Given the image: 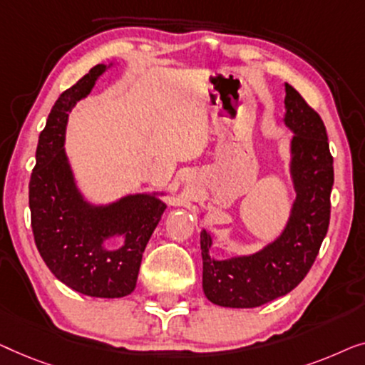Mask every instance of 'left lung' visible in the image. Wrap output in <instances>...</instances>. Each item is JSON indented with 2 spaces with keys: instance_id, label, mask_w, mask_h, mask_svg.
Returning <instances> with one entry per match:
<instances>
[{
  "instance_id": "left-lung-1",
  "label": "left lung",
  "mask_w": 365,
  "mask_h": 365,
  "mask_svg": "<svg viewBox=\"0 0 365 365\" xmlns=\"http://www.w3.org/2000/svg\"><path fill=\"white\" fill-rule=\"evenodd\" d=\"M284 124L291 140L296 202L284 232L258 253L230 259L210 256L212 238L202 232L203 292L223 307H258L287 294L306 278L329 228L334 167L324 122L286 84Z\"/></svg>"
}]
</instances>
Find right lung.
I'll use <instances>...</instances> for the list:
<instances>
[{"instance_id": "1", "label": "right lung", "mask_w": 365, "mask_h": 365, "mask_svg": "<svg viewBox=\"0 0 365 365\" xmlns=\"http://www.w3.org/2000/svg\"><path fill=\"white\" fill-rule=\"evenodd\" d=\"M104 69L92 68L51 109L29 180L31 227L41 258L66 286L87 296L122 297L135 289L143 250L167 205L153 195H129L109 207H92L76 188L64 152L68 112ZM114 235L125 238L119 250L105 245Z\"/></svg>"}]
</instances>
